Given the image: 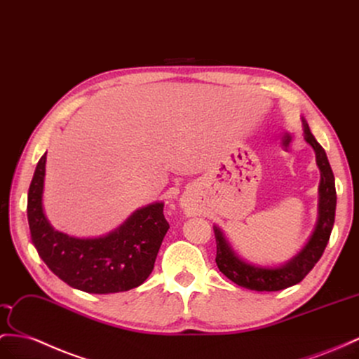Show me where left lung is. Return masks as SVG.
<instances>
[{"label":"left lung","mask_w":359,"mask_h":359,"mask_svg":"<svg viewBox=\"0 0 359 359\" xmlns=\"http://www.w3.org/2000/svg\"><path fill=\"white\" fill-rule=\"evenodd\" d=\"M303 121V132L305 141L314 149L317 167L320 170V187H318V219L316 231L309 238L308 244L303 247L299 255L291 261L280 265V267H259L238 258L232 247L229 245L223 232L214 226L215 241H217V258L215 262L227 279H231L243 288L253 291H280L305 279V276L314 269V265L323 255L330 232H332L335 222L337 208V191L332 168H330L327 156L314 135L311 133L309 126L305 119Z\"/></svg>","instance_id":"left-lung-1"}]
</instances>
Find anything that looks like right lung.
<instances>
[{"label": "right lung", "mask_w": 359, "mask_h": 359, "mask_svg": "<svg viewBox=\"0 0 359 359\" xmlns=\"http://www.w3.org/2000/svg\"><path fill=\"white\" fill-rule=\"evenodd\" d=\"M45 153L29 188L27 217L32 243L47 267L69 287L92 294L121 292L140 285L153 271L170 224L163 203L135 210L116 231L98 238H76L54 231L43 214Z\"/></svg>", "instance_id": "1"}]
</instances>
